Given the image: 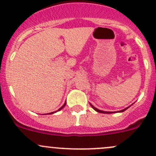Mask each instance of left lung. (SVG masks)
<instances>
[{
	"label": "left lung",
	"instance_id": "8db88e82",
	"mask_svg": "<svg viewBox=\"0 0 156 156\" xmlns=\"http://www.w3.org/2000/svg\"><path fill=\"white\" fill-rule=\"evenodd\" d=\"M90 106H91V107H92L93 108H94V110H95V111L98 112H100V113H112V112H104V111H101V110H100V109H98V108H95V107H94V106H92V105H91V104H90ZM127 108H128V107L126 108H125V109L122 110V111H119V112H124V111H125V110H126Z\"/></svg>",
	"mask_w": 156,
	"mask_h": 156
}]
</instances>
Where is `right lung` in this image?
I'll list each match as a JSON object with an SVG mask.
<instances>
[{"mask_svg":"<svg viewBox=\"0 0 156 156\" xmlns=\"http://www.w3.org/2000/svg\"><path fill=\"white\" fill-rule=\"evenodd\" d=\"M66 103H64V104H63V106H62V107H61V108H59V110H58V111H59V110H61V109H62V108H63V107H64V106H66ZM53 112H50V113H49V114H53Z\"/></svg>","mask_w":156,"mask_h":156,"instance_id":"1","label":"right lung"}]
</instances>
